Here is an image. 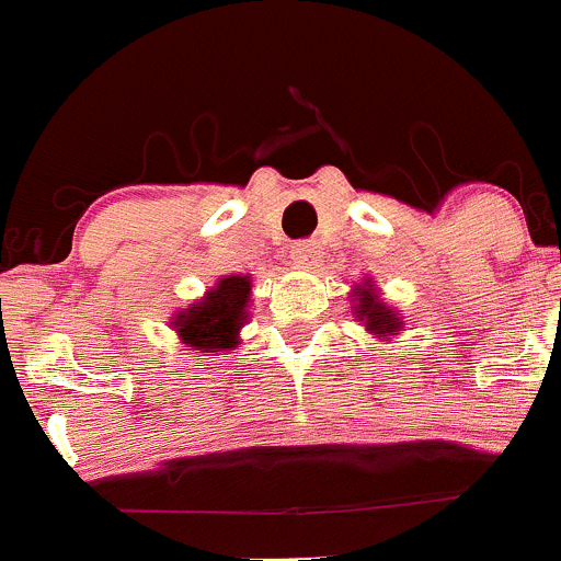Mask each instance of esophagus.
<instances>
[{"label": "esophagus", "mask_w": 561, "mask_h": 561, "mask_svg": "<svg viewBox=\"0 0 561 561\" xmlns=\"http://www.w3.org/2000/svg\"><path fill=\"white\" fill-rule=\"evenodd\" d=\"M318 257H320V247H318V243H312V241H301V243H296V247L290 249V260L296 265H301V268H309V265H314V263H318Z\"/></svg>", "instance_id": "esophagus-1"}]
</instances>
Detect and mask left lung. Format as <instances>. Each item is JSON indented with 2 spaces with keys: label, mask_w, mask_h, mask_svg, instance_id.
<instances>
[{
  "label": "left lung",
  "mask_w": 561,
  "mask_h": 561,
  "mask_svg": "<svg viewBox=\"0 0 561 561\" xmlns=\"http://www.w3.org/2000/svg\"><path fill=\"white\" fill-rule=\"evenodd\" d=\"M353 296H356L353 298V301H356V307H353L356 309V318L364 320V325H367L369 334L391 336L394 331H400V318H397V312H391V309L386 307L378 296H375V290L369 282L356 285Z\"/></svg>",
  "instance_id": "8db88e82"
}]
</instances>
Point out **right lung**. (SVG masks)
Returning a JSON list of instances; mask_svg holds the SVG:
<instances>
[{"label":"right lung","mask_w":561,"mask_h":561,"mask_svg":"<svg viewBox=\"0 0 561 561\" xmlns=\"http://www.w3.org/2000/svg\"><path fill=\"white\" fill-rule=\"evenodd\" d=\"M252 296L249 276H225L203 298L172 318L178 336L186 347L199 353L230 351L238 345V331L247 323V304Z\"/></svg>","instance_id":"right-lung-1"}]
</instances>
